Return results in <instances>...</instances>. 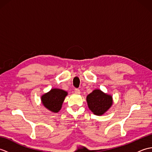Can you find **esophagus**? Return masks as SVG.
Wrapping results in <instances>:
<instances>
[{
	"instance_id": "1",
	"label": "esophagus",
	"mask_w": 152,
	"mask_h": 152,
	"mask_svg": "<svg viewBox=\"0 0 152 152\" xmlns=\"http://www.w3.org/2000/svg\"><path fill=\"white\" fill-rule=\"evenodd\" d=\"M74 92H75V93H76V94H80V90L79 89L76 88L75 89H74Z\"/></svg>"
}]
</instances>
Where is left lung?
Returning <instances> with one entry per match:
<instances>
[{
  "instance_id": "left-lung-1",
  "label": "left lung",
  "mask_w": 152,
  "mask_h": 152,
  "mask_svg": "<svg viewBox=\"0 0 152 152\" xmlns=\"http://www.w3.org/2000/svg\"><path fill=\"white\" fill-rule=\"evenodd\" d=\"M87 102L89 109L93 114L101 115L106 112L112 104V98L110 95L95 89L87 96Z\"/></svg>"
}]
</instances>
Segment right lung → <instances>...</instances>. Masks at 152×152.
I'll list each match as a JSON object with an SVG mask.
<instances>
[{
    "label": "right lung",
    "mask_w": 152,
    "mask_h": 152,
    "mask_svg": "<svg viewBox=\"0 0 152 152\" xmlns=\"http://www.w3.org/2000/svg\"><path fill=\"white\" fill-rule=\"evenodd\" d=\"M67 93L64 90L53 89L42 96V102L45 107L53 112H58L61 108Z\"/></svg>",
    "instance_id": "right-lung-1"
}]
</instances>
